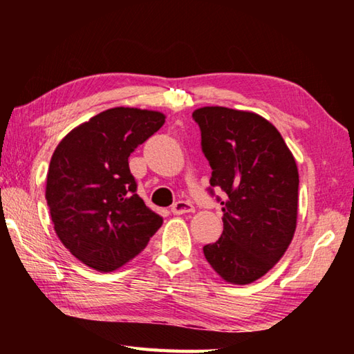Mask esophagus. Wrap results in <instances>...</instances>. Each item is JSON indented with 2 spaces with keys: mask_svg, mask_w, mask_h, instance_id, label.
I'll use <instances>...</instances> for the list:
<instances>
[{
  "mask_svg": "<svg viewBox=\"0 0 354 354\" xmlns=\"http://www.w3.org/2000/svg\"><path fill=\"white\" fill-rule=\"evenodd\" d=\"M194 211H195V209L189 201H176L175 205L171 206V212L175 215H184V214H190Z\"/></svg>",
  "mask_w": 354,
  "mask_h": 354,
  "instance_id": "34e87169",
  "label": "esophagus"
}]
</instances>
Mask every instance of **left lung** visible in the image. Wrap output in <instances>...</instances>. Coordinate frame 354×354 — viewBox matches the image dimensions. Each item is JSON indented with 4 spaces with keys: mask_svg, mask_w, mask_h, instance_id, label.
Returning <instances> with one entry per match:
<instances>
[{
    "mask_svg": "<svg viewBox=\"0 0 354 354\" xmlns=\"http://www.w3.org/2000/svg\"><path fill=\"white\" fill-rule=\"evenodd\" d=\"M192 117L201 129L211 185L226 194L220 203L223 232L203 253L226 283L251 284L274 267L295 234V158L279 131L259 113L206 106Z\"/></svg>",
    "mask_w": 354,
    "mask_h": 354,
    "instance_id": "obj_1",
    "label": "left lung"
}]
</instances>
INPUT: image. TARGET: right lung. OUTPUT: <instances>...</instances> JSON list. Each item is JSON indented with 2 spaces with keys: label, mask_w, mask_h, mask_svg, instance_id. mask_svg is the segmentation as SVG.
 Masks as SVG:
<instances>
[{
  "label": "right lung",
  "mask_w": 354,
  "mask_h": 354,
  "mask_svg": "<svg viewBox=\"0 0 354 354\" xmlns=\"http://www.w3.org/2000/svg\"><path fill=\"white\" fill-rule=\"evenodd\" d=\"M164 123L162 112L112 107L71 129L51 156L45 198L55 231L93 270L123 267L162 226L136 194L128 158Z\"/></svg>",
  "instance_id": "right-lung-1"
}]
</instances>
